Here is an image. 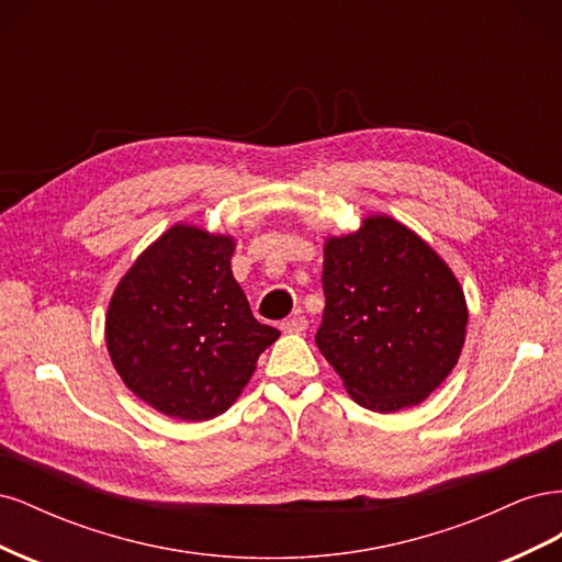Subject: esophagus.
<instances>
[{
	"instance_id": "1",
	"label": "esophagus",
	"mask_w": 562,
	"mask_h": 562,
	"mask_svg": "<svg viewBox=\"0 0 562 562\" xmlns=\"http://www.w3.org/2000/svg\"><path fill=\"white\" fill-rule=\"evenodd\" d=\"M307 326H310V321L304 318V316H293V318H285V321H281V330L283 333H302V330H307Z\"/></svg>"
}]
</instances>
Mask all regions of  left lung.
I'll return each mask as SVG.
<instances>
[{
    "label": "left lung",
    "mask_w": 562,
    "mask_h": 562,
    "mask_svg": "<svg viewBox=\"0 0 562 562\" xmlns=\"http://www.w3.org/2000/svg\"><path fill=\"white\" fill-rule=\"evenodd\" d=\"M316 345L349 396L375 413L427 398L457 366L469 310L452 269L389 215L328 236Z\"/></svg>",
    "instance_id": "8db88e82"
}]
</instances>
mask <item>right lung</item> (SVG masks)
Instances as JSON below:
<instances>
[{
	"label": "right lung",
	"mask_w": 562,
	"mask_h": 562,
	"mask_svg": "<svg viewBox=\"0 0 562 562\" xmlns=\"http://www.w3.org/2000/svg\"><path fill=\"white\" fill-rule=\"evenodd\" d=\"M234 239L173 225L119 281L105 318L114 370L135 396L182 422L223 415L279 330L255 321L232 274Z\"/></svg>",
	"instance_id": "right-lung-1"
}]
</instances>
